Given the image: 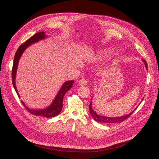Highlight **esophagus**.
I'll return each mask as SVG.
<instances>
[{
  "mask_svg": "<svg viewBox=\"0 0 159 159\" xmlns=\"http://www.w3.org/2000/svg\"><path fill=\"white\" fill-rule=\"evenodd\" d=\"M79 84L81 85H85L87 84V80L85 79H82L79 81Z\"/></svg>",
  "mask_w": 159,
  "mask_h": 159,
  "instance_id": "34e87169",
  "label": "esophagus"
}]
</instances>
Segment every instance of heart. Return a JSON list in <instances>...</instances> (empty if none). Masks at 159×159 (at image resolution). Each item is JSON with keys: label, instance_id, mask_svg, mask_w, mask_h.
I'll return each instance as SVG.
<instances>
[{"label": "heart", "instance_id": "heart-1", "mask_svg": "<svg viewBox=\"0 0 159 159\" xmlns=\"http://www.w3.org/2000/svg\"><path fill=\"white\" fill-rule=\"evenodd\" d=\"M108 55V52L107 51H102L99 53V54L96 57V60H101L104 58H105Z\"/></svg>", "mask_w": 159, "mask_h": 159}]
</instances>
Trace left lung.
Masks as SVG:
<instances>
[{
  "label": "left lung",
  "instance_id": "left-lung-1",
  "mask_svg": "<svg viewBox=\"0 0 159 159\" xmlns=\"http://www.w3.org/2000/svg\"><path fill=\"white\" fill-rule=\"evenodd\" d=\"M143 61L145 63L146 69H147V61L144 60L142 59ZM91 101H90V105H89V111H90V114L92 115L93 118L94 120L100 123H121L122 121H124L125 120H126L129 116L131 115L132 113L134 112H131L129 114L127 115H125L123 116H120V117H116V118H111V117H106V116H100L98 115L97 113L93 109L92 106H91Z\"/></svg>",
  "mask_w": 159,
  "mask_h": 159
}]
</instances>
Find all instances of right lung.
Returning a JSON list of instances; mask_svg holds the SVG:
<instances>
[{
	"instance_id": "add662e5",
	"label": "right lung",
	"mask_w": 159,
	"mask_h": 159,
	"mask_svg": "<svg viewBox=\"0 0 159 159\" xmlns=\"http://www.w3.org/2000/svg\"><path fill=\"white\" fill-rule=\"evenodd\" d=\"M46 37V35L44 34V32H40L37 33L35 34H34L33 36H31L30 39H28L27 41H26L23 44L20 45V47L18 48L16 52L14 59L13 61V66L12 69V82L14 86V88L16 90V92L20 99L19 95L17 93V90L16 89V83H15V79H16V74L17 71V68L18 65V62L19 60V58L22 55V53L24 52V51L30 46V44L34 43L43 38ZM74 82V80H69L68 82H65L61 87L60 88L59 92L58 93L57 96L55 97V99L53 100L52 104L47 108L43 109V110H34L31 109L26 106L25 104L23 102V101H21V103L24 107L27 109V111L31 113V115L38 116H42L45 118H51V117H55L57 115H58L59 113L61 112V109L63 107V97L65 94V93L71 89V87L73 85V84Z\"/></svg>"
}]
</instances>
